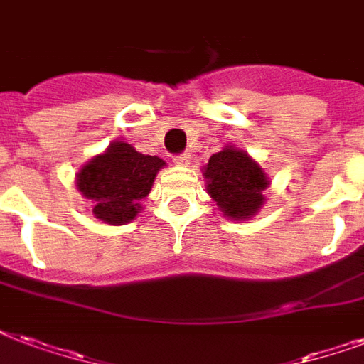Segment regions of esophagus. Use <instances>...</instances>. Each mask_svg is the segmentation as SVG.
<instances>
[{
    "label": "esophagus",
    "instance_id": "esophagus-1",
    "mask_svg": "<svg viewBox=\"0 0 364 364\" xmlns=\"http://www.w3.org/2000/svg\"><path fill=\"white\" fill-rule=\"evenodd\" d=\"M173 162H176V164H179V166L191 164V153H187V151H185V153L176 154V156H173Z\"/></svg>",
    "mask_w": 364,
    "mask_h": 364
}]
</instances>
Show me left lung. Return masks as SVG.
<instances>
[{
	"label": "left lung",
	"instance_id": "left-lung-1",
	"mask_svg": "<svg viewBox=\"0 0 364 364\" xmlns=\"http://www.w3.org/2000/svg\"><path fill=\"white\" fill-rule=\"evenodd\" d=\"M204 176L208 193L230 219H249L264 202L262 191L268 187V179L243 151L227 147L215 153L204 168Z\"/></svg>",
	"mask_w": 364,
	"mask_h": 364
}]
</instances>
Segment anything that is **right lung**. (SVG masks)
Returning a JSON list of instances; mask_svg holds the SVG:
<instances>
[{
  "label": "right lung",
  "mask_w": 364,
  "mask_h": 364,
  "mask_svg": "<svg viewBox=\"0 0 364 364\" xmlns=\"http://www.w3.org/2000/svg\"><path fill=\"white\" fill-rule=\"evenodd\" d=\"M164 160L137 153L128 143H111L77 176V188L92 200V213L107 225H124L141 211V202Z\"/></svg>",
  "instance_id": "add662e5"
}]
</instances>
